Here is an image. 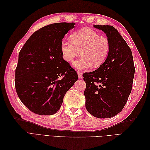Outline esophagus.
<instances>
[{
  "instance_id": "34e87169",
  "label": "esophagus",
  "mask_w": 150,
  "mask_h": 150,
  "mask_svg": "<svg viewBox=\"0 0 150 150\" xmlns=\"http://www.w3.org/2000/svg\"><path fill=\"white\" fill-rule=\"evenodd\" d=\"M78 77H79V79L82 78V75H83V72H82L78 71Z\"/></svg>"
}]
</instances>
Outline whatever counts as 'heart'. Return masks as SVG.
I'll use <instances>...</instances> for the list:
<instances>
[{
    "instance_id": "1",
    "label": "heart",
    "mask_w": 150,
    "mask_h": 150,
    "mask_svg": "<svg viewBox=\"0 0 150 150\" xmlns=\"http://www.w3.org/2000/svg\"><path fill=\"white\" fill-rule=\"evenodd\" d=\"M63 57L67 62L81 54L74 61L73 66L77 69L85 70L91 67H98L105 61L110 50V44L107 38L100 36L96 31L84 28L75 32L71 39H63L61 45Z\"/></svg>"
}]
</instances>
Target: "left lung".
<instances>
[{
  "instance_id": "left-lung-1",
  "label": "left lung",
  "mask_w": 150,
  "mask_h": 150,
  "mask_svg": "<svg viewBox=\"0 0 150 150\" xmlns=\"http://www.w3.org/2000/svg\"><path fill=\"white\" fill-rule=\"evenodd\" d=\"M106 34L110 50L96 71L84 72L86 108L98 118H110L122 111L132 89L135 71L131 49L114 27L94 25Z\"/></svg>"
}]
</instances>
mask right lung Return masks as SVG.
Masks as SVG:
<instances>
[{
	"mask_svg": "<svg viewBox=\"0 0 150 150\" xmlns=\"http://www.w3.org/2000/svg\"><path fill=\"white\" fill-rule=\"evenodd\" d=\"M74 22H59L31 35L19 54L15 87L22 103L39 115L59 110L67 91L78 80L76 71L62 57L61 45Z\"/></svg>",
	"mask_w": 150,
	"mask_h": 150,
	"instance_id": "obj_1",
	"label": "right lung"
}]
</instances>
